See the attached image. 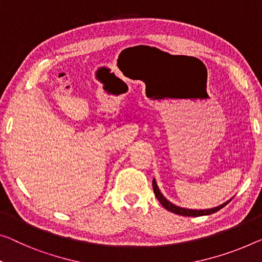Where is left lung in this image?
I'll use <instances>...</instances> for the list:
<instances>
[{"label": "left lung", "mask_w": 262, "mask_h": 262, "mask_svg": "<svg viewBox=\"0 0 262 262\" xmlns=\"http://www.w3.org/2000/svg\"><path fill=\"white\" fill-rule=\"evenodd\" d=\"M153 189H154V194L155 196L158 198V200L160 201V204H161L163 207L167 210H169L171 213H175V214H179V215H183V216H202V215H210V214L213 213H216L217 210H220L221 208H224V207L228 204L229 201L232 200H228L226 201L225 204H222L217 207H214V208H209V209H188V208H182V207H179L177 205L171 204L170 201L167 200V199L163 196L162 193L160 192L158 185H156V181L155 179H153Z\"/></svg>", "instance_id": "1"}]
</instances>
